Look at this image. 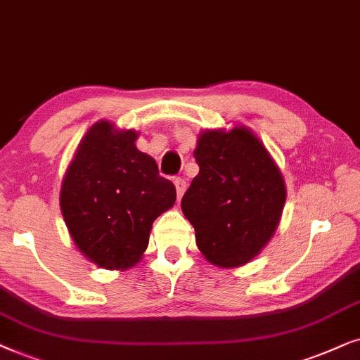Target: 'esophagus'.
Returning a JSON list of instances; mask_svg holds the SVG:
<instances>
[{"instance_id": "obj_1", "label": "esophagus", "mask_w": 360, "mask_h": 360, "mask_svg": "<svg viewBox=\"0 0 360 360\" xmlns=\"http://www.w3.org/2000/svg\"><path fill=\"white\" fill-rule=\"evenodd\" d=\"M174 186H176V193H177V198H183L186 188H188V184H186V181L183 177H176L174 179Z\"/></svg>"}]
</instances>
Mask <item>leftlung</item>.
<instances>
[{"label": "left lung", "instance_id": "left-lung-1", "mask_svg": "<svg viewBox=\"0 0 360 360\" xmlns=\"http://www.w3.org/2000/svg\"><path fill=\"white\" fill-rule=\"evenodd\" d=\"M194 158L199 174L181 209L205 260L237 268L260 253L280 224L286 186L280 167L250 128L204 130Z\"/></svg>", "mask_w": 360, "mask_h": 360}]
</instances>
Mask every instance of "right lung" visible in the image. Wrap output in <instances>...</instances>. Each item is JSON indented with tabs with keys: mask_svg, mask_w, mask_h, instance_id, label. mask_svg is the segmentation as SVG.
<instances>
[{
	"mask_svg": "<svg viewBox=\"0 0 360 360\" xmlns=\"http://www.w3.org/2000/svg\"><path fill=\"white\" fill-rule=\"evenodd\" d=\"M135 130L100 120L85 133L60 188V212L75 247L105 270L143 258L156 217L176 202V188L138 150Z\"/></svg>",
	"mask_w": 360,
	"mask_h": 360,
	"instance_id": "obj_1",
	"label": "right lung"
}]
</instances>
